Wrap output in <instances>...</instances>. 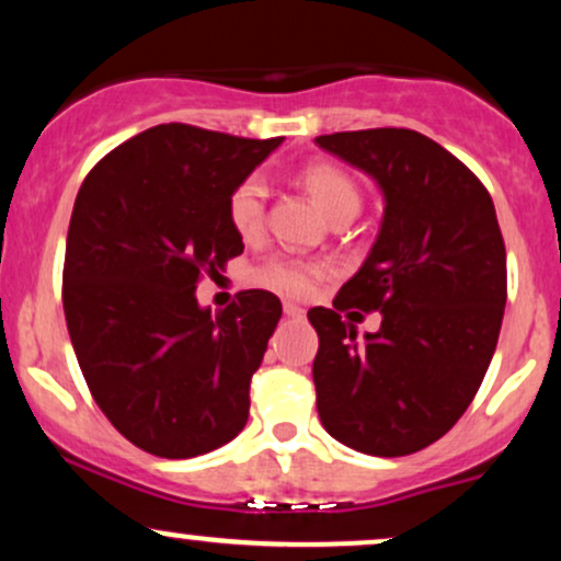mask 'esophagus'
<instances>
[{
	"label": "esophagus",
	"instance_id": "1",
	"mask_svg": "<svg viewBox=\"0 0 561 561\" xmlns=\"http://www.w3.org/2000/svg\"><path fill=\"white\" fill-rule=\"evenodd\" d=\"M302 308L300 306H295V302H285V317H289V319H302Z\"/></svg>",
	"mask_w": 561,
	"mask_h": 561
}]
</instances>
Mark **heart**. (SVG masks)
I'll use <instances>...</instances> for the list:
<instances>
[{
	"mask_svg": "<svg viewBox=\"0 0 561 561\" xmlns=\"http://www.w3.org/2000/svg\"><path fill=\"white\" fill-rule=\"evenodd\" d=\"M300 179L306 184L308 195L313 197V203L330 218L343 214V210H356L358 214L362 195H358L356 182L343 169L332 163H313L302 169ZM263 218H266V186L259 176L242 179L229 195L231 227L244 240H250L263 229ZM321 274H324V268L317 266V263L276 259L263 266L261 279L266 285L282 289V293L308 295Z\"/></svg>",
	"mask_w": 561,
	"mask_h": 561,
	"instance_id": "obj_1",
	"label": "heart"
}]
</instances>
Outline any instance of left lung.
<instances>
[{"label": "left lung", "instance_id": "1", "mask_svg": "<svg viewBox=\"0 0 561 561\" xmlns=\"http://www.w3.org/2000/svg\"><path fill=\"white\" fill-rule=\"evenodd\" d=\"M330 156L371 176L385 210L377 240L334 308H311L319 420L369 456H409L459 422L499 343L506 250L480 179L411 128L317 137ZM379 310L357 337L339 317Z\"/></svg>", "mask_w": 561, "mask_h": 561}]
</instances>
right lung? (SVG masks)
<instances>
[{"mask_svg": "<svg viewBox=\"0 0 561 561\" xmlns=\"http://www.w3.org/2000/svg\"><path fill=\"white\" fill-rule=\"evenodd\" d=\"M279 145L160 124L107 152L76 197L62 268L70 343L102 414L160 459L221 448L248 422L282 302L244 289L210 313L195 289L244 250L229 195Z\"/></svg>", "mask_w": 561, "mask_h": 561, "instance_id": "right-lung-1", "label": "right lung"}]
</instances>
